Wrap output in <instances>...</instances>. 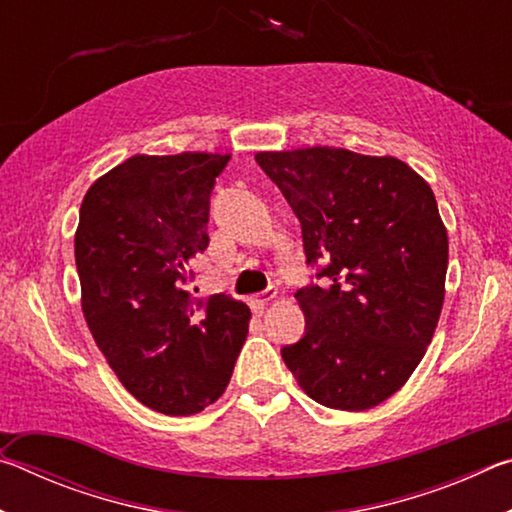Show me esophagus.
Returning <instances> with one entry per match:
<instances>
[{
    "mask_svg": "<svg viewBox=\"0 0 512 512\" xmlns=\"http://www.w3.org/2000/svg\"><path fill=\"white\" fill-rule=\"evenodd\" d=\"M275 296H277V291H275V289H266V291L257 293V296L250 298V300H248V305H250V309L255 311V314H262V311L266 309L268 302H271Z\"/></svg>",
    "mask_w": 512,
    "mask_h": 512,
    "instance_id": "1",
    "label": "esophagus"
}]
</instances>
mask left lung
Here are the masks:
<instances>
[{
	"label": "left lung",
	"mask_w": 512,
	"mask_h": 512,
	"mask_svg": "<svg viewBox=\"0 0 512 512\" xmlns=\"http://www.w3.org/2000/svg\"><path fill=\"white\" fill-rule=\"evenodd\" d=\"M255 160L296 212L307 264H325L323 287L296 293L307 332L282 359L318 404L372 409L413 375L443 311L449 241L436 196L391 155L309 146Z\"/></svg>",
	"instance_id": "left-lung-1"
}]
</instances>
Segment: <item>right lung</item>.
<instances>
[{"instance_id":"1","label":"right lung","mask_w":512,"mask_h":512,"mask_svg":"<svg viewBox=\"0 0 512 512\" xmlns=\"http://www.w3.org/2000/svg\"><path fill=\"white\" fill-rule=\"evenodd\" d=\"M230 153H137L92 183L74 235L85 323L135 400L194 415L219 400L250 309L189 293L210 244V194Z\"/></svg>"}]
</instances>
